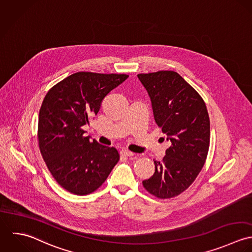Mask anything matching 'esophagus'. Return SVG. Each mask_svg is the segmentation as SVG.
<instances>
[{"label": "esophagus", "mask_w": 252, "mask_h": 252, "mask_svg": "<svg viewBox=\"0 0 252 252\" xmlns=\"http://www.w3.org/2000/svg\"><path fill=\"white\" fill-rule=\"evenodd\" d=\"M121 155L125 156V157H132V156H134V153L128 151V150H122L121 151Z\"/></svg>", "instance_id": "esophagus-1"}]
</instances>
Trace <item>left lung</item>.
I'll return each mask as SVG.
<instances>
[{"mask_svg":"<svg viewBox=\"0 0 252 252\" xmlns=\"http://www.w3.org/2000/svg\"><path fill=\"white\" fill-rule=\"evenodd\" d=\"M152 101L154 118L170 140L155 173L142 182L158 199H171L195 181L205 162L210 123L205 103L198 92L174 71L137 75Z\"/></svg>","mask_w":252,"mask_h":252,"instance_id":"left-lung-1","label":"left lung"}]
</instances>
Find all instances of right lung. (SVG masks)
I'll use <instances>...</instances> for the list:
<instances>
[{"instance_id": "right-lung-1", "label": "right lung", "mask_w": 252, "mask_h": 252, "mask_svg": "<svg viewBox=\"0 0 252 252\" xmlns=\"http://www.w3.org/2000/svg\"><path fill=\"white\" fill-rule=\"evenodd\" d=\"M126 74L78 72L53 86L39 113L38 143L55 181L80 196L96 191L120 159L115 147L90 141L83 126L101 101L127 79Z\"/></svg>"}]
</instances>
